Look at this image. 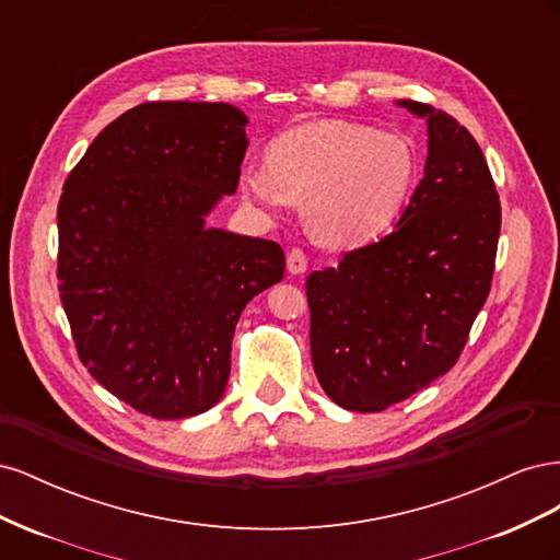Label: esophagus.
<instances>
[{"mask_svg":"<svg viewBox=\"0 0 560 560\" xmlns=\"http://www.w3.org/2000/svg\"><path fill=\"white\" fill-rule=\"evenodd\" d=\"M306 268H308V257H306V252L299 249V247H294V249L287 252V270H290L292 276L306 273Z\"/></svg>","mask_w":560,"mask_h":560,"instance_id":"34e87169","label":"esophagus"}]
</instances>
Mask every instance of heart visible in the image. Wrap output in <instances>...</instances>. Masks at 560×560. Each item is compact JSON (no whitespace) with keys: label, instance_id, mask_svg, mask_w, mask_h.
Here are the masks:
<instances>
[{"label":"heart","instance_id":"b5f03b06","mask_svg":"<svg viewBox=\"0 0 560 560\" xmlns=\"http://www.w3.org/2000/svg\"><path fill=\"white\" fill-rule=\"evenodd\" d=\"M418 175V149L406 135L313 121L280 135L268 149V163L245 165L241 191L268 214L306 198L308 231L329 247H348L397 222Z\"/></svg>","mask_w":560,"mask_h":560}]
</instances>
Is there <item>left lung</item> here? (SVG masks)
<instances>
[{
  "label": "left lung",
  "instance_id": "8db88e82",
  "mask_svg": "<svg viewBox=\"0 0 560 560\" xmlns=\"http://www.w3.org/2000/svg\"><path fill=\"white\" fill-rule=\"evenodd\" d=\"M428 121L425 177L397 226L306 280L311 352L322 389L376 413L457 362L490 292L500 198L483 151L442 109L399 100Z\"/></svg>",
  "mask_w": 560,
  "mask_h": 560
}]
</instances>
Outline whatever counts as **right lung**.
<instances>
[{
  "mask_svg": "<svg viewBox=\"0 0 560 560\" xmlns=\"http://www.w3.org/2000/svg\"><path fill=\"white\" fill-rule=\"evenodd\" d=\"M247 116L144 103L97 135L58 202V290L79 360L151 418L208 411L247 303L282 280L278 243L210 229L238 189Z\"/></svg>",
  "mask_w": 560,
  "mask_h": 560,
  "instance_id": "obj_1",
  "label": "right lung"
}]
</instances>
